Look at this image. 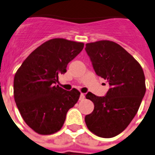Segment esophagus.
I'll use <instances>...</instances> for the list:
<instances>
[{
  "label": "esophagus",
  "instance_id": "34e87169",
  "mask_svg": "<svg viewBox=\"0 0 155 155\" xmlns=\"http://www.w3.org/2000/svg\"><path fill=\"white\" fill-rule=\"evenodd\" d=\"M84 98H85V94L81 93V95H80V98H79V100H83Z\"/></svg>",
  "mask_w": 155,
  "mask_h": 155
}]
</instances>
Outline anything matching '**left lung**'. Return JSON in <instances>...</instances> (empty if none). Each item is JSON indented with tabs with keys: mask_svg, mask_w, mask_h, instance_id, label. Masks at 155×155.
Listing matches in <instances>:
<instances>
[{
	"mask_svg": "<svg viewBox=\"0 0 155 155\" xmlns=\"http://www.w3.org/2000/svg\"><path fill=\"white\" fill-rule=\"evenodd\" d=\"M95 73L110 85L105 97L89 92L85 97L94 109L85 116L88 129L95 135L109 138L127 128L138 112L146 93L145 75L140 64L125 49L111 41L85 45Z\"/></svg>",
	"mask_w": 155,
	"mask_h": 155,
	"instance_id": "obj_1",
	"label": "left lung"
}]
</instances>
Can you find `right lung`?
Here are the masks:
<instances>
[{"label":"right lung","instance_id":"add662e5","mask_svg":"<svg viewBox=\"0 0 155 155\" xmlns=\"http://www.w3.org/2000/svg\"><path fill=\"white\" fill-rule=\"evenodd\" d=\"M83 47L82 42L54 38L33 50L17 70L13 81L15 102L36 133L49 135L60 130L68 110L78 101V90L66 91L56 82Z\"/></svg>","mask_w":155,"mask_h":155}]
</instances>
